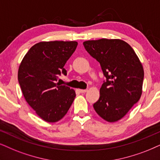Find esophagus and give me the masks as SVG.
Masks as SVG:
<instances>
[{
    "label": "esophagus",
    "instance_id": "1",
    "mask_svg": "<svg viewBox=\"0 0 160 160\" xmlns=\"http://www.w3.org/2000/svg\"><path fill=\"white\" fill-rule=\"evenodd\" d=\"M79 91H80V93H86L88 90L87 89H79Z\"/></svg>",
    "mask_w": 160,
    "mask_h": 160
}]
</instances>
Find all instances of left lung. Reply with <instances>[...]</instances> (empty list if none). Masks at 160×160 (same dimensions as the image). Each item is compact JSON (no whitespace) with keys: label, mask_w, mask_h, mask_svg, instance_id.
Listing matches in <instances>:
<instances>
[{"label":"left lung","mask_w":160,"mask_h":160,"mask_svg":"<svg viewBox=\"0 0 160 160\" xmlns=\"http://www.w3.org/2000/svg\"><path fill=\"white\" fill-rule=\"evenodd\" d=\"M83 46L100 62L103 81L100 98L93 106L98 115L112 122L122 118L142 94L144 70L131 46L119 39L87 40Z\"/></svg>","instance_id":"1"}]
</instances>
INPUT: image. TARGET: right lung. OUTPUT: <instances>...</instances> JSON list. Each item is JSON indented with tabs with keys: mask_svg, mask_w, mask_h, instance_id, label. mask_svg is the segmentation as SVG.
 Here are the masks:
<instances>
[{
	"mask_svg": "<svg viewBox=\"0 0 160 160\" xmlns=\"http://www.w3.org/2000/svg\"><path fill=\"white\" fill-rule=\"evenodd\" d=\"M77 46L76 41L40 42L19 66L18 78L24 98L46 122L61 120L75 98L74 90L57 82L61 74H67L64 66Z\"/></svg>",
	"mask_w": 160,
	"mask_h": 160,
	"instance_id": "right-lung-1",
	"label": "right lung"
}]
</instances>
